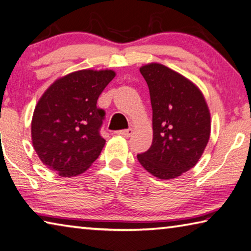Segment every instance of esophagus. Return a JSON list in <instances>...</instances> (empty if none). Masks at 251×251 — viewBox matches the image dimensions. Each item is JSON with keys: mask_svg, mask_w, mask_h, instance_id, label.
<instances>
[{"mask_svg": "<svg viewBox=\"0 0 251 251\" xmlns=\"http://www.w3.org/2000/svg\"><path fill=\"white\" fill-rule=\"evenodd\" d=\"M133 133V130L132 129H126V130H120V131H117V134L119 135H122V137H131Z\"/></svg>", "mask_w": 251, "mask_h": 251, "instance_id": "1", "label": "esophagus"}]
</instances>
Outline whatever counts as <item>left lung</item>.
<instances>
[{
  "mask_svg": "<svg viewBox=\"0 0 251 251\" xmlns=\"http://www.w3.org/2000/svg\"><path fill=\"white\" fill-rule=\"evenodd\" d=\"M149 87L153 139L137 158L151 175L175 179L194 168L208 145L210 111L201 90L166 65L151 62L140 68Z\"/></svg>",
  "mask_w": 251,
  "mask_h": 251,
  "instance_id": "1",
  "label": "left lung"
}]
</instances>
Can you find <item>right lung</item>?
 <instances>
[{"mask_svg": "<svg viewBox=\"0 0 251 251\" xmlns=\"http://www.w3.org/2000/svg\"><path fill=\"white\" fill-rule=\"evenodd\" d=\"M116 76L113 70L84 69L56 79L35 105L32 145L48 169L60 176L83 174L100 155L105 140L99 133L104 111L101 92Z\"/></svg>", "mask_w": 251, "mask_h": 251, "instance_id": "obj_1", "label": "right lung"}]
</instances>
